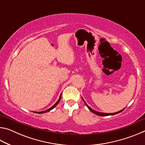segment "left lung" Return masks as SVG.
<instances>
[{
    "label": "left lung",
    "mask_w": 145,
    "mask_h": 145,
    "mask_svg": "<svg viewBox=\"0 0 145 145\" xmlns=\"http://www.w3.org/2000/svg\"><path fill=\"white\" fill-rule=\"evenodd\" d=\"M82 100H83V102H84V104L86 105V106L88 107V109H89L93 113H94V114H97V115H99V116H109V115H114V114H118V113H120V112H121V111H123V109H122V110H121V111H118V112H114V113H104V112H98V111H95V110H93V109H91V108L90 107H89L88 106V105H87V104L85 102V101L84 100V99H82Z\"/></svg>",
    "instance_id": "left-lung-1"
}]
</instances>
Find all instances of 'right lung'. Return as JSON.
<instances>
[{
	"label": "right lung",
	"instance_id": "obj_1",
	"mask_svg": "<svg viewBox=\"0 0 145 145\" xmlns=\"http://www.w3.org/2000/svg\"><path fill=\"white\" fill-rule=\"evenodd\" d=\"M61 98V94L60 97H59V100H57V102H56V104L53 105V106H52V107H51L50 108H49V109H46V111H41V112H36V113H38V114H42V113H45V112H48V111H51V110H52V109H54V107L56 106V105H57L58 104V103L60 102Z\"/></svg>",
	"mask_w": 145,
	"mask_h": 145
}]
</instances>
